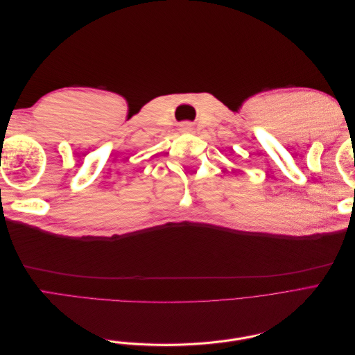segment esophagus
Returning a JSON list of instances; mask_svg holds the SVG:
<instances>
[{
  "instance_id": "esophagus-1",
  "label": "esophagus",
  "mask_w": 355,
  "mask_h": 355,
  "mask_svg": "<svg viewBox=\"0 0 355 355\" xmlns=\"http://www.w3.org/2000/svg\"><path fill=\"white\" fill-rule=\"evenodd\" d=\"M189 127H191V124H184V125H182V128H184V130H189Z\"/></svg>"
}]
</instances>
